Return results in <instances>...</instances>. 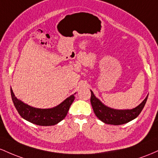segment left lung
I'll return each instance as SVG.
<instances>
[{
    "label": "left lung",
    "mask_w": 158,
    "mask_h": 158,
    "mask_svg": "<svg viewBox=\"0 0 158 158\" xmlns=\"http://www.w3.org/2000/svg\"><path fill=\"white\" fill-rule=\"evenodd\" d=\"M148 95L139 105L132 110H115L104 105L91 91L90 102L95 116L101 121L108 125H119L127 123L137 117L143 110Z\"/></svg>",
    "instance_id": "left-lung-1"
}]
</instances>
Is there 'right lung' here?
<instances>
[{
  "label": "right lung",
  "mask_w": 158,
  "mask_h": 158,
  "mask_svg": "<svg viewBox=\"0 0 158 158\" xmlns=\"http://www.w3.org/2000/svg\"><path fill=\"white\" fill-rule=\"evenodd\" d=\"M10 91L12 102L19 115L27 121L41 126H51L62 121L66 116L71 104L74 100L75 94L67 98L64 102L55 107L51 109H40L31 107L21 102L15 96L12 89H10Z\"/></svg>",
  "instance_id": "1"
}]
</instances>
